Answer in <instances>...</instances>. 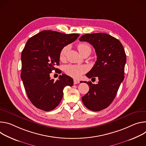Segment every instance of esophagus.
<instances>
[{
  "label": "esophagus",
  "instance_id": "1",
  "mask_svg": "<svg viewBox=\"0 0 146 146\" xmlns=\"http://www.w3.org/2000/svg\"><path fill=\"white\" fill-rule=\"evenodd\" d=\"M79 82H80L79 80H77V79H74V85L78 84H79Z\"/></svg>",
  "mask_w": 146,
  "mask_h": 146
}]
</instances>
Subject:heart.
Here are the masks:
<instances>
[{
	"instance_id": "heart-1",
	"label": "heart",
	"mask_w": 146,
	"mask_h": 146,
	"mask_svg": "<svg viewBox=\"0 0 146 146\" xmlns=\"http://www.w3.org/2000/svg\"><path fill=\"white\" fill-rule=\"evenodd\" d=\"M68 46L64 47L60 53V60L64 61L66 58V56L68 50ZM78 49L80 53L83 54L87 51L91 52V47L87 43H80L78 45ZM88 71V67L85 65L69 64L64 67V71L68 75L74 78H78L82 74Z\"/></svg>"
}]
</instances>
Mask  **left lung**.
Listing matches in <instances>:
<instances>
[{"instance_id":"8db88e82","label":"left lung","mask_w":146,"mask_h":146,"mask_svg":"<svg viewBox=\"0 0 146 146\" xmlns=\"http://www.w3.org/2000/svg\"><path fill=\"white\" fill-rule=\"evenodd\" d=\"M79 40L89 42L94 48L97 61L86 75L89 78L99 79L97 84L84 82L90 89L82 98V102L90 110L101 111L114 100L123 80L126 61L125 50L118 39L104 33L85 34Z\"/></svg>"}]
</instances>
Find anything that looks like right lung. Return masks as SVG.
Listing matches in <instances>:
<instances>
[{
    "mask_svg": "<svg viewBox=\"0 0 146 146\" xmlns=\"http://www.w3.org/2000/svg\"><path fill=\"white\" fill-rule=\"evenodd\" d=\"M79 36L42 31L27 42L21 53V78L28 99L36 108L45 111L54 110L62 98L64 88L73 85L70 76L62 74L54 81L50 74L58 70L55 66L59 65L61 50Z\"/></svg>",
    "mask_w": 146,
    "mask_h": 146,
    "instance_id": "1",
    "label": "right lung"
}]
</instances>
